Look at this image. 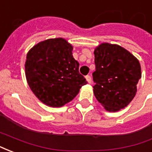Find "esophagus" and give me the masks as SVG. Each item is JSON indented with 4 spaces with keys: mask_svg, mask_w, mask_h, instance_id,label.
Listing matches in <instances>:
<instances>
[{
    "mask_svg": "<svg viewBox=\"0 0 152 152\" xmlns=\"http://www.w3.org/2000/svg\"><path fill=\"white\" fill-rule=\"evenodd\" d=\"M86 80L88 81V83H89V84H91V82H92V80H91V76H86Z\"/></svg>",
    "mask_w": 152,
    "mask_h": 152,
    "instance_id": "esophagus-1",
    "label": "esophagus"
}]
</instances>
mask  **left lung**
<instances>
[{
	"mask_svg": "<svg viewBox=\"0 0 152 152\" xmlns=\"http://www.w3.org/2000/svg\"><path fill=\"white\" fill-rule=\"evenodd\" d=\"M93 73L94 96L108 112L127 107L137 93L142 77L139 61L118 45L102 43L95 48Z\"/></svg>",
	"mask_w": 152,
	"mask_h": 152,
	"instance_id": "left-lung-1",
	"label": "left lung"
}]
</instances>
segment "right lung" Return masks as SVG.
<instances>
[{"label": "right lung", "mask_w": 152, "mask_h": 152, "mask_svg": "<svg viewBox=\"0 0 152 152\" xmlns=\"http://www.w3.org/2000/svg\"><path fill=\"white\" fill-rule=\"evenodd\" d=\"M72 45L63 38L40 41L27 53L25 75L30 89L44 104L60 107L87 84L79 72Z\"/></svg>", "instance_id": "right-lung-1"}]
</instances>
